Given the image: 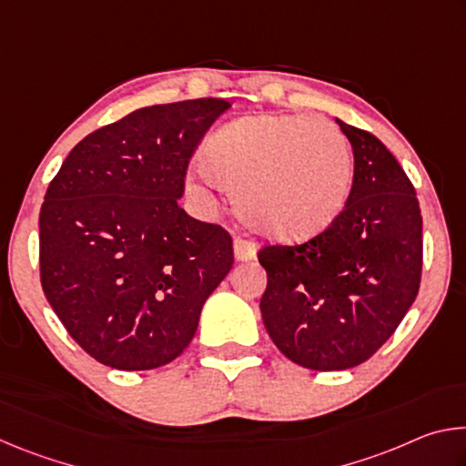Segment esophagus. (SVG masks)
<instances>
[{"label":"esophagus","mask_w":466,"mask_h":466,"mask_svg":"<svg viewBox=\"0 0 466 466\" xmlns=\"http://www.w3.org/2000/svg\"><path fill=\"white\" fill-rule=\"evenodd\" d=\"M257 242L250 238H242V236H236L234 238V255L238 261H252L257 257Z\"/></svg>","instance_id":"obj_1"}]
</instances>
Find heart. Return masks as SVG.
<instances>
[{
  "label": "heart",
  "instance_id": "1",
  "mask_svg": "<svg viewBox=\"0 0 466 466\" xmlns=\"http://www.w3.org/2000/svg\"><path fill=\"white\" fill-rule=\"evenodd\" d=\"M205 175L234 193L244 222L283 242L329 230L345 209L353 154L327 119L255 115L226 123L205 139ZM193 188L199 185L193 180Z\"/></svg>",
  "mask_w": 466,
  "mask_h": 466
}]
</instances>
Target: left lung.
<instances>
[{
    "mask_svg": "<svg viewBox=\"0 0 466 466\" xmlns=\"http://www.w3.org/2000/svg\"><path fill=\"white\" fill-rule=\"evenodd\" d=\"M353 185L337 222L294 247L267 244L263 322L283 356L333 372L364 364L415 302L423 236L415 187L372 133L339 121Z\"/></svg>",
    "mask_w": 466,
    "mask_h": 466,
    "instance_id": "8db88e82",
    "label": "left lung"
}]
</instances>
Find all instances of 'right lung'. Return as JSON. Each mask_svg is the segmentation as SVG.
Wrapping results in <instances>:
<instances>
[{"label": "right lung", "instance_id": "obj_1", "mask_svg": "<svg viewBox=\"0 0 466 466\" xmlns=\"http://www.w3.org/2000/svg\"><path fill=\"white\" fill-rule=\"evenodd\" d=\"M230 106L197 98L133 110L86 136L49 183L41 286L100 364L136 372L178 358L232 269V236L178 205L197 146Z\"/></svg>", "mask_w": 466, "mask_h": 466}]
</instances>
